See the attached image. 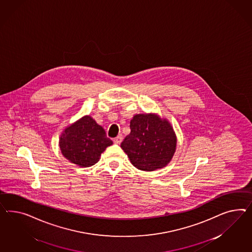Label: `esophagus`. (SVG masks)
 <instances>
[{"mask_svg":"<svg viewBox=\"0 0 252 252\" xmlns=\"http://www.w3.org/2000/svg\"><path fill=\"white\" fill-rule=\"evenodd\" d=\"M122 140H123V136H116V138H115V139H114V142H115V143L117 144V145H118V144H120V143H121V142H122Z\"/></svg>","mask_w":252,"mask_h":252,"instance_id":"1","label":"esophagus"}]
</instances>
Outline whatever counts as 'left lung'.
<instances>
[{"label":"left lung","instance_id":"8db88e82","mask_svg":"<svg viewBox=\"0 0 252 252\" xmlns=\"http://www.w3.org/2000/svg\"><path fill=\"white\" fill-rule=\"evenodd\" d=\"M130 129L121 148L134 167L153 171L170 163L176 151L177 136L169 120L153 113L137 114L130 121Z\"/></svg>","mask_w":252,"mask_h":252}]
</instances>
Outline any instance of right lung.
<instances>
[{
	"mask_svg": "<svg viewBox=\"0 0 252 252\" xmlns=\"http://www.w3.org/2000/svg\"><path fill=\"white\" fill-rule=\"evenodd\" d=\"M59 144L62 155L69 162L87 168L99 161L113 141L92 116H84L62 131Z\"/></svg>",
	"mask_w": 252,
	"mask_h": 252,
	"instance_id": "right-lung-1",
	"label": "right lung"
}]
</instances>
